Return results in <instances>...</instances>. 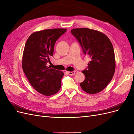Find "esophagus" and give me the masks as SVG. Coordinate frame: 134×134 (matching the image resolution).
<instances>
[{"label": "esophagus", "instance_id": "34e87169", "mask_svg": "<svg viewBox=\"0 0 134 134\" xmlns=\"http://www.w3.org/2000/svg\"><path fill=\"white\" fill-rule=\"evenodd\" d=\"M68 74L69 75H73L75 73V71H68Z\"/></svg>", "mask_w": 134, "mask_h": 134}]
</instances>
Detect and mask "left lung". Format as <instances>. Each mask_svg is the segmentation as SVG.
<instances>
[{
    "label": "left lung",
    "instance_id": "obj_1",
    "mask_svg": "<svg viewBox=\"0 0 134 134\" xmlns=\"http://www.w3.org/2000/svg\"><path fill=\"white\" fill-rule=\"evenodd\" d=\"M71 33L78 40L83 53L91 61L82 72L85 80L80 84L82 90L93 94L106 87L114 75L116 67L114 49L106 35L87 28H75Z\"/></svg>",
    "mask_w": 134,
    "mask_h": 134
}]
</instances>
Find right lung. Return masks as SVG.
Returning <instances> with one entry per match:
<instances>
[{"label":"right lung","instance_id":"right-lung-1","mask_svg":"<svg viewBox=\"0 0 134 134\" xmlns=\"http://www.w3.org/2000/svg\"><path fill=\"white\" fill-rule=\"evenodd\" d=\"M66 29L55 28L35 32L27 39L22 58V69L31 86L43 95L50 96L61 88L63 72L46 66L53 55L54 45Z\"/></svg>","mask_w":134,"mask_h":134}]
</instances>
